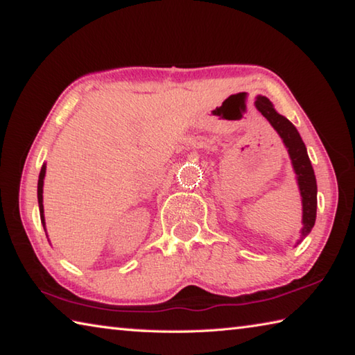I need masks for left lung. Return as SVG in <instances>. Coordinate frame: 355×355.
Segmentation results:
<instances>
[{"instance_id": "8db88e82", "label": "left lung", "mask_w": 355, "mask_h": 355, "mask_svg": "<svg viewBox=\"0 0 355 355\" xmlns=\"http://www.w3.org/2000/svg\"><path fill=\"white\" fill-rule=\"evenodd\" d=\"M256 108L262 113L272 127L282 139V143L287 147V152L292 159L293 171L298 180L300 194L302 200V230H301V241L311 233L317 218V178H315L313 167L311 159L307 155V149L300 137L296 127L284 116L275 110L272 102L263 96L256 99ZM298 241V243L301 242Z\"/></svg>"}]
</instances>
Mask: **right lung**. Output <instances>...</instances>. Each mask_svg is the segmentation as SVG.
<instances>
[{"mask_svg":"<svg viewBox=\"0 0 355 355\" xmlns=\"http://www.w3.org/2000/svg\"><path fill=\"white\" fill-rule=\"evenodd\" d=\"M46 173V164L42 166L40 175H38V186H37V197H38V208H40V218L44 227V214H43V178Z\"/></svg>","mask_w":355,"mask_h":355,"instance_id":"1","label":"right lung"}]
</instances>
